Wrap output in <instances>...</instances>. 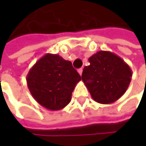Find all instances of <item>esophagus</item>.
Listing matches in <instances>:
<instances>
[{
	"mask_svg": "<svg viewBox=\"0 0 146 146\" xmlns=\"http://www.w3.org/2000/svg\"><path fill=\"white\" fill-rule=\"evenodd\" d=\"M82 72H83V69L82 68H80V69H78V73L81 76L82 75Z\"/></svg>",
	"mask_w": 146,
	"mask_h": 146,
	"instance_id": "1",
	"label": "esophagus"
}]
</instances>
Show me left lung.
<instances>
[{"mask_svg": "<svg viewBox=\"0 0 146 146\" xmlns=\"http://www.w3.org/2000/svg\"><path fill=\"white\" fill-rule=\"evenodd\" d=\"M89 66L82 73V80L95 102L111 104L125 93L132 80L130 66L110 51H98L88 58Z\"/></svg>", "mask_w": 146, "mask_h": 146, "instance_id": "8db88e82", "label": "left lung"}]
</instances>
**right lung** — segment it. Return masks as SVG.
Returning <instances> with one entry per match:
<instances>
[{
  "label": "right lung",
  "instance_id": "right-lung-1",
  "mask_svg": "<svg viewBox=\"0 0 146 146\" xmlns=\"http://www.w3.org/2000/svg\"><path fill=\"white\" fill-rule=\"evenodd\" d=\"M80 80L70 61L52 53L39 59L27 76L31 96L49 110H60L70 103L72 92Z\"/></svg>",
  "mask_w": 146,
  "mask_h": 146
}]
</instances>
